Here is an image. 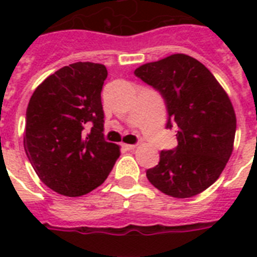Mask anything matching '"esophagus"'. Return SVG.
<instances>
[{"label": "esophagus", "instance_id": "34e87169", "mask_svg": "<svg viewBox=\"0 0 257 257\" xmlns=\"http://www.w3.org/2000/svg\"><path fill=\"white\" fill-rule=\"evenodd\" d=\"M121 147H122L125 151H132V149L136 148L137 145H135V144H121Z\"/></svg>", "mask_w": 257, "mask_h": 257}]
</instances>
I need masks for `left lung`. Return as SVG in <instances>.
Instances as JSON below:
<instances>
[{
	"label": "left lung",
	"instance_id": "obj_1",
	"mask_svg": "<svg viewBox=\"0 0 257 257\" xmlns=\"http://www.w3.org/2000/svg\"><path fill=\"white\" fill-rule=\"evenodd\" d=\"M135 74L160 90L167 128L175 126L179 143L147 171L149 183L176 199L199 195L219 179L233 151L236 114L227 92L201 62L183 53L144 64Z\"/></svg>",
	"mask_w": 257,
	"mask_h": 257
}]
</instances>
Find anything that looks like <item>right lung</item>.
I'll return each instance as SVG.
<instances>
[{"label":"right lung","mask_w":257,"mask_h":257,"mask_svg":"<svg viewBox=\"0 0 257 257\" xmlns=\"http://www.w3.org/2000/svg\"><path fill=\"white\" fill-rule=\"evenodd\" d=\"M102 64L74 62L36 88L26 108L24 148L46 187L77 197L104 183L120 156L104 140Z\"/></svg>","instance_id":"add662e5"}]
</instances>
